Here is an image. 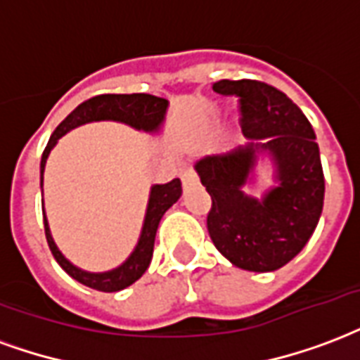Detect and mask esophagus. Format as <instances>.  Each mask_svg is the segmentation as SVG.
Returning <instances> with one entry per match:
<instances>
[{
    "mask_svg": "<svg viewBox=\"0 0 360 360\" xmlns=\"http://www.w3.org/2000/svg\"><path fill=\"white\" fill-rule=\"evenodd\" d=\"M182 180H184V186L188 188V186H191V184L199 182V176H197V172H195L193 169H186L182 174Z\"/></svg>",
    "mask_w": 360,
    "mask_h": 360,
    "instance_id": "34e87169",
    "label": "esophagus"
}]
</instances>
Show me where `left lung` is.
Listing matches in <instances>:
<instances>
[{
	"mask_svg": "<svg viewBox=\"0 0 360 360\" xmlns=\"http://www.w3.org/2000/svg\"><path fill=\"white\" fill-rule=\"evenodd\" d=\"M214 91L240 97L246 144L200 158L195 171L212 197L206 227L214 246L238 269H281L310 240L321 218L323 178L316 133L283 91L257 80H219ZM269 157L275 186L261 198L243 188L257 181Z\"/></svg>",
	"mask_w": 360,
	"mask_h": 360,
	"instance_id": "left-lung-1",
	"label": "left lung"
}]
</instances>
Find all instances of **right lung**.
<instances>
[{
  "instance_id": "1",
  "label": "right lung",
  "mask_w": 360,
  "mask_h": 360,
  "mask_svg": "<svg viewBox=\"0 0 360 360\" xmlns=\"http://www.w3.org/2000/svg\"><path fill=\"white\" fill-rule=\"evenodd\" d=\"M167 108H169L167 99L150 96V94H105V96H96L88 101L80 103L79 107L56 127L46 148H44L43 158H41V193H43V174L46 160H49L52 148L65 133H69L75 127H80V125L91 124V122H120V124L129 125V127L142 131V133L158 135L165 124ZM180 195H182L180 178H174L167 184H154L150 188L148 205H146V214H144L141 236L136 240V246L133 248V252L129 253V257L125 259L124 263L118 264L116 269L105 270V272H88V270L79 269L60 252V248L56 246L54 238H52L46 212L43 208L44 233H46L50 252L61 269L65 270L73 280L80 281L82 285L103 291V293L122 291L125 287H129L131 283H135L150 266V261L154 255L158 225H160L163 214L180 199Z\"/></svg>"
}]
</instances>
